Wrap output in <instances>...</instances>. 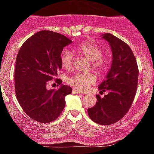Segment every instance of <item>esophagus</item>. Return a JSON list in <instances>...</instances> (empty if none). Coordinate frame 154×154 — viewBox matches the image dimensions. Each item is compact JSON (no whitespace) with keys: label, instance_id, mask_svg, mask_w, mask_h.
Masks as SVG:
<instances>
[{"label":"esophagus","instance_id":"obj_1","mask_svg":"<svg viewBox=\"0 0 154 154\" xmlns=\"http://www.w3.org/2000/svg\"><path fill=\"white\" fill-rule=\"evenodd\" d=\"M72 93L73 94H81V92H80V91H79L78 90H76V89H73Z\"/></svg>","mask_w":154,"mask_h":154}]
</instances>
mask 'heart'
Here are the masks:
<instances>
[{
	"mask_svg": "<svg viewBox=\"0 0 154 154\" xmlns=\"http://www.w3.org/2000/svg\"><path fill=\"white\" fill-rule=\"evenodd\" d=\"M76 51L89 60L93 70L98 74H103L106 69L107 63L103 57V51L98 45L93 42H85L79 45ZM60 62L65 69H69L73 62L71 52L64 50L60 55ZM97 82L96 76L92 73H75L67 78V83L78 91H84L94 85Z\"/></svg>",
	"mask_w": 154,
	"mask_h": 154,
	"instance_id": "obj_1",
	"label": "heart"
}]
</instances>
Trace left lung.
Wrapping results in <instances>:
<instances>
[{
  "mask_svg": "<svg viewBox=\"0 0 154 154\" xmlns=\"http://www.w3.org/2000/svg\"><path fill=\"white\" fill-rule=\"evenodd\" d=\"M103 38L109 43L112 52L110 70L99 89L108 91L103 98L96 95V104L88 109L93 122L101 125H110L119 122L130 109L138 86L139 68L130 46L111 33Z\"/></svg>",
  "mask_w": 154,
  "mask_h": 154,
  "instance_id": "1",
  "label": "left lung"
}]
</instances>
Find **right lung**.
<instances>
[{
    "instance_id": "1",
    "label": "right lung",
    "mask_w": 154,
    "mask_h": 154,
    "mask_svg": "<svg viewBox=\"0 0 154 154\" xmlns=\"http://www.w3.org/2000/svg\"><path fill=\"white\" fill-rule=\"evenodd\" d=\"M72 42L64 35L42 30L27 38L16 57L15 91L24 112L40 123L55 121L66 105L65 97L72 88L61 85L58 90L47 89V84L62 68L60 55L63 48Z\"/></svg>"
}]
</instances>
